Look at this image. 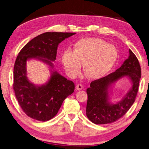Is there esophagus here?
Masks as SVG:
<instances>
[{
    "instance_id": "obj_1",
    "label": "esophagus",
    "mask_w": 149,
    "mask_h": 149,
    "mask_svg": "<svg viewBox=\"0 0 149 149\" xmlns=\"http://www.w3.org/2000/svg\"><path fill=\"white\" fill-rule=\"evenodd\" d=\"M83 88V86L82 84H77L76 85V87H75V89H76L77 90H81Z\"/></svg>"
}]
</instances>
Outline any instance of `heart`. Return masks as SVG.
Wrapping results in <instances>:
<instances>
[{
  "label": "heart",
  "mask_w": 149,
  "mask_h": 149,
  "mask_svg": "<svg viewBox=\"0 0 149 149\" xmlns=\"http://www.w3.org/2000/svg\"><path fill=\"white\" fill-rule=\"evenodd\" d=\"M74 52L66 50L62 54V63L67 74L75 77L83 71L91 79H98L109 73L118 59L117 49L112 45L97 38L87 37L74 45Z\"/></svg>",
  "instance_id": "b5f03b06"
}]
</instances>
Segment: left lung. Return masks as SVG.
I'll return each mask as SVG.
<instances>
[{
    "label": "left lung",
    "instance_id": "obj_1",
    "mask_svg": "<svg viewBox=\"0 0 149 149\" xmlns=\"http://www.w3.org/2000/svg\"><path fill=\"white\" fill-rule=\"evenodd\" d=\"M141 74L139 61L129 49V56L120 68L106 77L92 81L86 89V113L89 120L97 125L109 124L123 117L134 103ZM125 77L130 81L131 88L120 101L112 103L109 95L112 85Z\"/></svg>",
    "mask_w": 149,
    "mask_h": 149
}]
</instances>
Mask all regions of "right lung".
I'll list each match as a JSON object with an SVG mask.
<instances>
[{"label": "right lung", "instance_id": "obj_1", "mask_svg": "<svg viewBox=\"0 0 149 149\" xmlns=\"http://www.w3.org/2000/svg\"><path fill=\"white\" fill-rule=\"evenodd\" d=\"M75 33L46 32L33 38L20 50L13 68V90L24 112L39 121L55 117L64 100L74 91L73 81L68 80L54 69L58 45ZM31 59L46 63L51 70L47 82L36 86L27 77L26 63Z\"/></svg>", "mask_w": 149, "mask_h": 149}]
</instances>
